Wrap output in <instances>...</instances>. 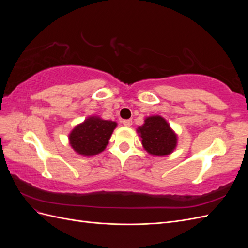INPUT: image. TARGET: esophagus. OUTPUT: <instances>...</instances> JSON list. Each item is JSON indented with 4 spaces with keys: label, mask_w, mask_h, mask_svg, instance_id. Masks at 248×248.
<instances>
[{
    "label": "esophagus",
    "mask_w": 248,
    "mask_h": 248,
    "mask_svg": "<svg viewBox=\"0 0 248 248\" xmlns=\"http://www.w3.org/2000/svg\"><path fill=\"white\" fill-rule=\"evenodd\" d=\"M123 125L125 126V127H130L131 125H132V120H124L123 121Z\"/></svg>",
    "instance_id": "esophagus-1"
}]
</instances>
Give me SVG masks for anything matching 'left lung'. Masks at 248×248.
Here are the masks:
<instances>
[{
	"mask_svg": "<svg viewBox=\"0 0 248 248\" xmlns=\"http://www.w3.org/2000/svg\"><path fill=\"white\" fill-rule=\"evenodd\" d=\"M138 127L141 145L152 156H167L174 152L178 144V136L163 117L156 115L145 119Z\"/></svg>",
	"mask_w": 248,
	"mask_h": 248,
	"instance_id": "obj_1",
	"label": "left lung"
}]
</instances>
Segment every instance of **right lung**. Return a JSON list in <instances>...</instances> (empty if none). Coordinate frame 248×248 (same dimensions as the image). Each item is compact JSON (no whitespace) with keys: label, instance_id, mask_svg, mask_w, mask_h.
Returning <instances> with one entry per match:
<instances>
[{"label":"right lung","instance_id":"1","mask_svg":"<svg viewBox=\"0 0 248 248\" xmlns=\"http://www.w3.org/2000/svg\"><path fill=\"white\" fill-rule=\"evenodd\" d=\"M116 127L115 121L90 116L71 130L68 136L69 144L81 156L97 155L107 148Z\"/></svg>","mask_w":248,"mask_h":248}]
</instances>
